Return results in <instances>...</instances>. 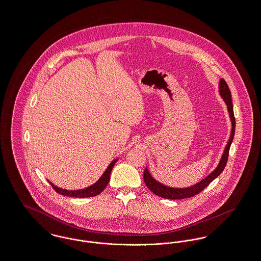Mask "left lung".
<instances>
[{
    "label": "left lung",
    "instance_id": "obj_1",
    "mask_svg": "<svg viewBox=\"0 0 261 261\" xmlns=\"http://www.w3.org/2000/svg\"><path fill=\"white\" fill-rule=\"evenodd\" d=\"M219 92H220L221 97L227 105L230 123H231V131H230V139L226 145V148L223 152V154L221 156V160H220L217 168L210 174H208L206 177L201 179L199 182L193 184L189 187H182V188L170 187V186L165 185V184L158 181L152 176L149 169L146 168L144 171V181L147 185V187L153 192V194H155L160 197L166 198V199L175 200L190 198L192 196H195L196 194L201 192L205 187H207L214 180L216 177H218L222 173V171L225 169V167L227 165L228 156H229L230 145H231V142H232L233 136H234L236 119H234V115H233V108H232V103H231V94H230V89L224 79H221L219 82Z\"/></svg>",
    "mask_w": 261,
    "mask_h": 261
}]
</instances>
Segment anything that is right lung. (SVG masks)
Masks as SVG:
<instances>
[{
    "instance_id": "obj_1",
    "label": "right lung",
    "mask_w": 261,
    "mask_h": 261,
    "mask_svg": "<svg viewBox=\"0 0 261 261\" xmlns=\"http://www.w3.org/2000/svg\"><path fill=\"white\" fill-rule=\"evenodd\" d=\"M118 161V159H114L108 167V169H106V171L102 173V175L99 177V179L95 182L92 184L91 186L87 187V188H83V189H77V190H68V189H63L58 186H56L55 184L50 182L48 180V182L52 185L53 189L58 192L59 194L64 195V196H70V197H76V198H88V197H93L98 195L99 193L102 192V190L107 187L108 182H109V178H110V173L111 170L113 169L115 163Z\"/></svg>"
}]
</instances>
